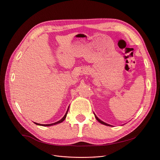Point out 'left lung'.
<instances>
[{"label": "left lung", "instance_id": "1", "mask_svg": "<svg viewBox=\"0 0 160 160\" xmlns=\"http://www.w3.org/2000/svg\"><path fill=\"white\" fill-rule=\"evenodd\" d=\"M94 115H95V118H96V119L100 122V123H101V124H104V125H106V126H109V127H112V125H110V124H107V123H106V122H103L102 121H101L100 119H99L98 117H97V115L94 113Z\"/></svg>", "mask_w": 160, "mask_h": 160}]
</instances>
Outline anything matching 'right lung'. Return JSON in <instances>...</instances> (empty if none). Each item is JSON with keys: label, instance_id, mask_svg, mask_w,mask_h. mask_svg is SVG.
Listing matches in <instances>:
<instances>
[{"label": "right lung", "instance_id": "add662e5", "mask_svg": "<svg viewBox=\"0 0 160 160\" xmlns=\"http://www.w3.org/2000/svg\"><path fill=\"white\" fill-rule=\"evenodd\" d=\"M69 108H68V109H67V112L65 113V115L63 116V118H62L61 120L59 121H57V122H54V123L48 124H39V123H36V122H34V123H35L36 124H37V125H39V126H43V127H50V126H52V125H55V124H59V123H61V122H62L65 119L66 117H67V112H68V110H69Z\"/></svg>", "mask_w": 160, "mask_h": 160}]
</instances>
